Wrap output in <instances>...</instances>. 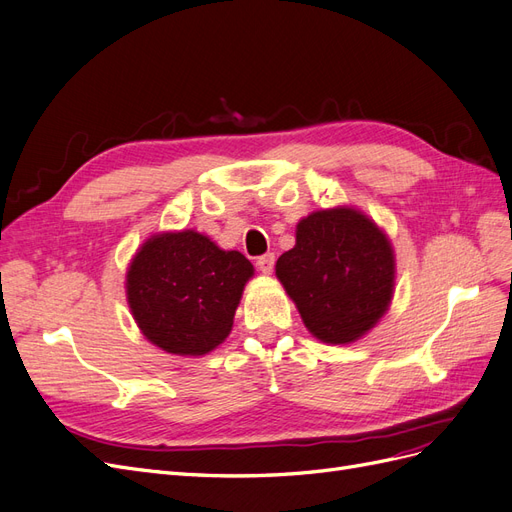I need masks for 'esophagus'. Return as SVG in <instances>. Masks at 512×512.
<instances>
[{
  "mask_svg": "<svg viewBox=\"0 0 512 512\" xmlns=\"http://www.w3.org/2000/svg\"><path fill=\"white\" fill-rule=\"evenodd\" d=\"M273 265H275V254H265L256 260V267L265 275H269L273 271Z\"/></svg>",
  "mask_w": 512,
  "mask_h": 512,
  "instance_id": "obj_1",
  "label": "esophagus"
}]
</instances>
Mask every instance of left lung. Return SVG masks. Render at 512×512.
<instances>
[{
	"mask_svg": "<svg viewBox=\"0 0 512 512\" xmlns=\"http://www.w3.org/2000/svg\"><path fill=\"white\" fill-rule=\"evenodd\" d=\"M275 275L309 333L324 344H352L389 312L395 252L369 215L339 205L299 220L297 241L277 258Z\"/></svg>",
	"mask_w": 512,
	"mask_h": 512,
	"instance_id": "obj_1",
	"label": "left lung"
}]
</instances>
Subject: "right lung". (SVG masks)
I'll return each instance as SVG.
<instances>
[{"instance_id": "add662e5", "label": "right lung", "mask_w": 512, "mask_h": 512, "mask_svg": "<svg viewBox=\"0 0 512 512\" xmlns=\"http://www.w3.org/2000/svg\"><path fill=\"white\" fill-rule=\"evenodd\" d=\"M254 265L222 250L196 230L151 235L130 260L126 297L138 329L153 346L203 356L232 331V320Z\"/></svg>"}]
</instances>
